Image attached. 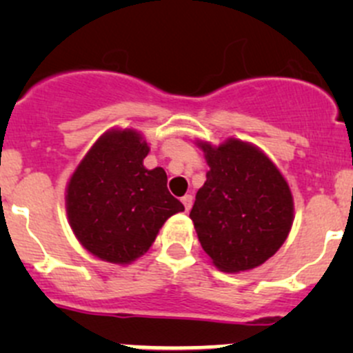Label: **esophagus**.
Instances as JSON below:
<instances>
[{"mask_svg":"<svg viewBox=\"0 0 353 353\" xmlns=\"http://www.w3.org/2000/svg\"><path fill=\"white\" fill-rule=\"evenodd\" d=\"M181 201H183L184 208H186V212H190L191 206H193V196L191 194H184L183 198H181Z\"/></svg>","mask_w":353,"mask_h":353,"instance_id":"obj_1","label":"esophagus"}]
</instances>
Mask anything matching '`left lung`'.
Here are the masks:
<instances>
[{
  "mask_svg": "<svg viewBox=\"0 0 353 353\" xmlns=\"http://www.w3.org/2000/svg\"><path fill=\"white\" fill-rule=\"evenodd\" d=\"M199 147L210 170L190 216L201 248L227 273L263 265L290 232L294 201L287 181L268 157L241 140Z\"/></svg>",
  "mask_w": 353,
  "mask_h": 353,
  "instance_id": "1",
  "label": "left lung"
}]
</instances>
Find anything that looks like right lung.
Returning <instances> with one entry per match:
<instances>
[{
	"label": "right lung",
	"mask_w": 353,
	"mask_h": 353,
	"mask_svg": "<svg viewBox=\"0 0 353 353\" xmlns=\"http://www.w3.org/2000/svg\"><path fill=\"white\" fill-rule=\"evenodd\" d=\"M148 145L133 130L99 138L68 184L70 225L85 249L109 263L148 251L159 229L184 206L167 190L162 167L148 170Z\"/></svg>",
	"instance_id": "add662e5"
}]
</instances>
